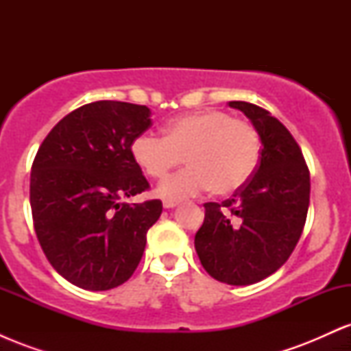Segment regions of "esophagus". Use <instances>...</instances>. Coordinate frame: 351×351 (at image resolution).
I'll return each mask as SVG.
<instances>
[{
  "instance_id": "34e87169",
  "label": "esophagus",
  "mask_w": 351,
  "mask_h": 351,
  "mask_svg": "<svg viewBox=\"0 0 351 351\" xmlns=\"http://www.w3.org/2000/svg\"><path fill=\"white\" fill-rule=\"evenodd\" d=\"M175 206H178V201H175V199H165L163 201V208L165 209H171Z\"/></svg>"
}]
</instances>
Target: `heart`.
Segmentation results:
<instances>
[{
	"mask_svg": "<svg viewBox=\"0 0 351 351\" xmlns=\"http://www.w3.org/2000/svg\"><path fill=\"white\" fill-rule=\"evenodd\" d=\"M132 156L152 178H163L181 162L188 168L160 184L163 198L181 199L211 191L232 195L247 183L261 160V136L247 120L223 110L181 115L165 127V136L152 132L136 135Z\"/></svg>",
	"mask_w": 351,
	"mask_h": 351,
	"instance_id": "obj_1",
	"label": "heart"
}]
</instances>
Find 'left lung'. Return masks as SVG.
Instances as JSON below:
<instances>
[{
  "mask_svg": "<svg viewBox=\"0 0 351 351\" xmlns=\"http://www.w3.org/2000/svg\"><path fill=\"white\" fill-rule=\"evenodd\" d=\"M259 132L261 160L252 178L223 203L204 204L195 249L216 280L251 285L291 257L308 211L310 173L291 132L263 107L229 102Z\"/></svg>",
  "mask_w": 351,
  "mask_h": 351,
  "instance_id": "left-lung-1",
  "label": "left lung"
}]
</instances>
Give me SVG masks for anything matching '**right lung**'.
Returning a JSON list of instances; mask_svg holds the SVG:
<instances>
[{
  "instance_id": "1",
  "label": "right lung",
  "mask_w": 351,
  "mask_h": 351,
  "mask_svg": "<svg viewBox=\"0 0 351 351\" xmlns=\"http://www.w3.org/2000/svg\"><path fill=\"white\" fill-rule=\"evenodd\" d=\"M150 115L136 104H87L64 117L36 153V236L52 267L80 289L108 291L130 279L162 215L160 199L122 201L150 188L130 150L152 127Z\"/></svg>"
}]
</instances>
